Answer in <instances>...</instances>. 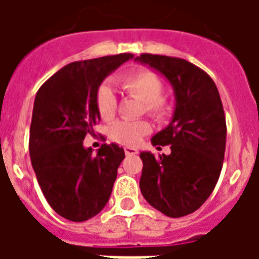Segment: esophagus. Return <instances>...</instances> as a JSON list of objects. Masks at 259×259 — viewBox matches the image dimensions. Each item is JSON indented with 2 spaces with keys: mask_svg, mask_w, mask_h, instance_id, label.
I'll return each mask as SVG.
<instances>
[{
  "mask_svg": "<svg viewBox=\"0 0 259 259\" xmlns=\"http://www.w3.org/2000/svg\"><path fill=\"white\" fill-rule=\"evenodd\" d=\"M124 154L126 155H136V154H139V150L135 147H124Z\"/></svg>",
  "mask_w": 259,
  "mask_h": 259,
  "instance_id": "1",
  "label": "esophagus"
}]
</instances>
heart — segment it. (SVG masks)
Instances as JSON below:
<instances>
[{"instance_id":"obj_1","label":"heart","mask_w":259,"mask_h":259,"mask_svg":"<svg viewBox=\"0 0 259 259\" xmlns=\"http://www.w3.org/2000/svg\"><path fill=\"white\" fill-rule=\"evenodd\" d=\"M118 84L130 96L143 101V112L157 120L168 118L169 101L162 96L163 83L159 76L144 68L132 69L119 74ZM96 109L102 120H111L116 113V96L108 84H101L96 91ZM151 132V124L147 120H118L111 126L109 136L116 143L124 146H135Z\"/></svg>"}]
</instances>
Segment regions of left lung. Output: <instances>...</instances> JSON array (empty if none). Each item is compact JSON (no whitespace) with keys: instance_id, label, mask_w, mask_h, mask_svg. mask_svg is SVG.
<instances>
[{"instance_id":"1","label":"left lung","mask_w":259,"mask_h":259,"mask_svg":"<svg viewBox=\"0 0 259 259\" xmlns=\"http://www.w3.org/2000/svg\"><path fill=\"white\" fill-rule=\"evenodd\" d=\"M137 61L161 72L176 96L172 122L151 139L152 146H170V154H140L141 194L163 215L186 217L205 202L222 170L226 119L219 91L186 59L141 54Z\"/></svg>"}]
</instances>
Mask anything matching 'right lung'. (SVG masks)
<instances>
[{
	"instance_id": "right-lung-1",
	"label": "right lung",
	"mask_w": 259,
	"mask_h": 259,
	"mask_svg": "<svg viewBox=\"0 0 259 259\" xmlns=\"http://www.w3.org/2000/svg\"><path fill=\"white\" fill-rule=\"evenodd\" d=\"M133 54L77 61L53 74L37 91L30 124L31 166L54 211L84 222L107 205L124 151L102 144L97 154L83 147L100 122L96 91Z\"/></svg>"
}]
</instances>
